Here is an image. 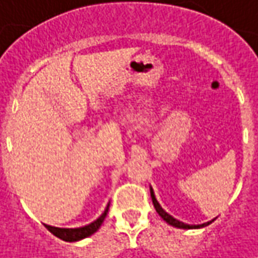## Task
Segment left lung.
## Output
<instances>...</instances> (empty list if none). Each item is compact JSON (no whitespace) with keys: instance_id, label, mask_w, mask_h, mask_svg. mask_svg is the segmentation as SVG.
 Listing matches in <instances>:
<instances>
[{"instance_id":"obj_1","label":"left lung","mask_w":258,"mask_h":258,"mask_svg":"<svg viewBox=\"0 0 258 258\" xmlns=\"http://www.w3.org/2000/svg\"><path fill=\"white\" fill-rule=\"evenodd\" d=\"M150 196H152V202H153V206H155V209H156V212L159 213V216L162 219L165 220L166 223H169V225H172L175 228H181V229H191V228H203V226H207V225H210L213 220H210V222H206V223H202V225H187V223H184V222H179L178 219H175L172 218L171 215H168L160 205L158 203V200H156V197H155V192H153V189L150 187Z\"/></svg>"}]
</instances>
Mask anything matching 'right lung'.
I'll return each instance as SVG.
<instances>
[{
  "label": "right lung",
  "mask_w": 258,
  "mask_h": 258,
  "mask_svg": "<svg viewBox=\"0 0 258 258\" xmlns=\"http://www.w3.org/2000/svg\"><path fill=\"white\" fill-rule=\"evenodd\" d=\"M108 210H109V205L106 206L105 212L99 216L98 219L92 222V223H89V225H86V226H82V228H55V226H49V225H45V226L48 228V231L51 234L58 236L62 241H69V242L80 241V239L87 238V236H90V235L95 234L98 231L100 225H102V222L106 218Z\"/></svg>",
  "instance_id": "1"
}]
</instances>
